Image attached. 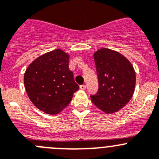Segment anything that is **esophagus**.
<instances>
[{"label": "esophagus", "instance_id": "obj_1", "mask_svg": "<svg viewBox=\"0 0 159 159\" xmlns=\"http://www.w3.org/2000/svg\"><path fill=\"white\" fill-rule=\"evenodd\" d=\"M80 90H84L86 89V86L85 85H80Z\"/></svg>", "mask_w": 159, "mask_h": 159}]
</instances>
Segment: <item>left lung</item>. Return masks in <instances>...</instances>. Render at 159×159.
<instances>
[{
	"label": "left lung",
	"mask_w": 159,
	"mask_h": 159,
	"mask_svg": "<svg viewBox=\"0 0 159 159\" xmlns=\"http://www.w3.org/2000/svg\"><path fill=\"white\" fill-rule=\"evenodd\" d=\"M99 89L90 96L95 106L113 114L126 106L134 95L136 72L130 61L118 51L102 48L93 54Z\"/></svg>",
	"instance_id": "left-lung-1"
}]
</instances>
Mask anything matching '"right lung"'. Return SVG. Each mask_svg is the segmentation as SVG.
I'll use <instances>...</instances> for the list:
<instances>
[{"mask_svg": "<svg viewBox=\"0 0 159 159\" xmlns=\"http://www.w3.org/2000/svg\"><path fill=\"white\" fill-rule=\"evenodd\" d=\"M69 55L62 50L49 51L33 60L24 73V86L32 103L48 115L69 105L79 90L69 69Z\"/></svg>", "mask_w": 159, "mask_h": 159, "instance_id": "1", "label": "right lung"}]
</instances>
